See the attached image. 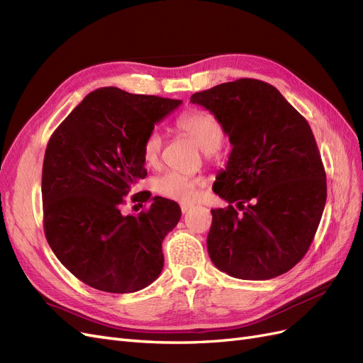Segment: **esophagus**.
I'll return each instance as SVG.
<instances>
[{"mask_svg":"<svg viewBox=\"0 0 363 363\" xmlns=\"http://www.w3.org/2000/svg\"><path fill=\"white\" fill-rule=\"evenodd\" d=\"M180 208H182V212H183V213H186V212H188V211H189V208H191V204H186V203H182V204H180Z\"/></svg>","mask_w":363,"mask_h":363,"instance_id":"1","label":"esophagus"}]
</instances>
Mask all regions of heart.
I'll return each mask as SVG.
<instances>
[{
    "mask_svg": "<svg viewBox=\"0 0 363 363\" xmlns=\"http://www.w3.org/2000/svg\"><path fill=\"white\" fill-rule=\"evenodd\" d=\"M177 128L191 138L207 157H212L224 140V127L207 112L189 111L177 119ZM163 147V138L159 130H151L142 142V157L151 168H157ZM203 186V179L186 175L177 171H167L155 180V191L163 199L189 203L194 200L196 189Z\"/></svg>",
    "mask_w": 363,
    "mask_h": 363,
    "instance_id": "1",
    "label": "heart"
}]
</instances>
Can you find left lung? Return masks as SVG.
I'll return each instance as SVG.
<instances>
[{"mask_svg": "<svg viewBox=\"0 0 363 363\" xmlns=\"http://www.w3.org/2000/svg\"><path fill=\"white\" fill-rule=\"evenodd\" d=\"M191 101L215 115L233 145L213 184L228 206L211 211L208 256L236 279L281 276L309 250L327 199L309 123L276 87L255 79L218 84Z\"/></svg>", "mask_w": 363, "mask_h": 363, "instance_id": "obj_1", "label": "left lung"}]
</instances>
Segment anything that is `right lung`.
<instances>
[{
	"label": "right lung",
	"mask_w": 363,
	"mask_h": 363,
	"mask_svg": "<svg viewBox=\"0 0 363 363\" xmlns=\"http://www.w3.org/2000/svg\"><path fill=\"white\" fill-rule=\"evenodd\" d=\"M180 104L100 87L51 135L42 168L43 230L62 265L87 286L136 292L162 272V242L177 225L180 206L142 191L136 195L151 201L147 211L123 215L121 207L147 177L144 138Z\"/></svg>",
	"instance_id": "obj_1"
}]
</instances>
